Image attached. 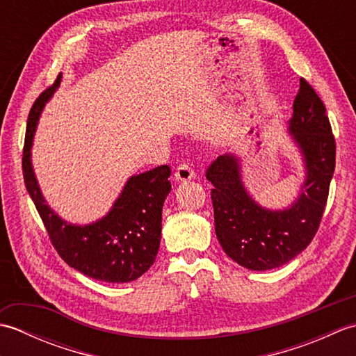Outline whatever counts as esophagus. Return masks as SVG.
Instances as JSON below:
<instances>
[{
    "label": "esophagus",
    "mask_w": 356,
    "mask_h": 356,
    "mask_svg": "<svg viewBox=\"0 0 356 356\" xmlns=\"http://www.w3.org/2000/svg\"><path fill=\"white\" fill-rule=\"evenodd\" d=\"M174 177H176L177 182H188V180L195 177V172L188 163H180L176 172H174Z\"/></svg>",
    "instance_id": "esophagus-1"
}]
</instances>
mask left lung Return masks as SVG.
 Segmentation results:
<instances>
[{
	"instance_id": "left-lung-1",
	"label": "left lung",
	"mask_w": 356,
	"mask_h": 356,
	"mask_svg": "<svg viewBox=\"0 0 356 356\" xmlns=\"http://www.w3.org/2000/svg\"><path fill=\"white\" fill-rule=\"evenodd\" d=\"M289 131L303 153L306 182L298 200L284 211L257 205L241 184L236 156H218L207 170L213 184L216 236L226 255L240 266L266 270L291 261L311 243L320 228L335 171L337 145L326 107L301 78Z\"/></svg>"
}]
</instances>
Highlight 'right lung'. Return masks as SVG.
<instances>
[{
	"label": "right lung",
	"instance_id": "right-lung-1",
	"mask_svg": "<svg viewBox=\"0 0 356 356\" xmlns=\"http://www.w3.org/2000/svg\"><path fill=\"white\" fill-rule=\"evenodd\" d=\"M61 82L45 88L29 113L22 176L40 213L53 248L59 257L82 274L107 283H127L139 278L154 263L161 245L162 207L171 191L168 165L133 176L110 213L99 222L74 226L61 220L45 205L30 162V148L44 104Z\"/></svg>",
	"mask_w": 356,
	"mask_h": 356
}]
</instances>
